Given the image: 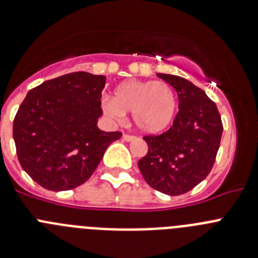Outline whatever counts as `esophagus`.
<instances>
[{"instance_id":"1","label":"esophagus","mask_w":258,"mask_h":258,"mask_svg":"<svg viewBox=\"0 0 258 258\" xmlns=\"http://www.w3.org/2000/svg\"><path fill=\"white\" fill-rule=\"evenodd\" d=\"M123 140L127 141V143H130V141H134L135 140V136H131V135H123Z\"/></svg>"}]
</instances>
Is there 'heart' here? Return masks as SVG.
<instances>
[{
  "label": "heart",
  "mask_w": 258,
  "mask_h": 258,
  "mask_svg": "<svg viewBox=\"0 0 258 258\" xmlns=\"http://www.w3.org/2000/svg\"><path fill=\"white\" fill-rule=\"evenodd\" d=\"M177 105V94L169 83L128 80L115 87L113 99L103 101V110L117 120L132 113L135 126L141 132L158 135L172 124Z\"/></svg>",
  "instance_id": "1"
}]
</instances>
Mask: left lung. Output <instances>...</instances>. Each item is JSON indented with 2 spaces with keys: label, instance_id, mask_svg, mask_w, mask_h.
Wrapping results in <instances>:
<instances>
[{
  "label": "left lung",
  "instance_id": "left-lung-1",
  "mask_svg": "<svg viewBox=\"0 0 258 258\" xmlns=\"http://www.w3.org/2000/svg\"><path fill=\"white\" fill-rule=\"evenodd\" d=\"M157 76L177 92L178 113L168 131L144 138L149 150L139 168L153 189L181 196L211 172L224 128L217 106L203 90L178 76Z\"/></svg>",
  "mask_w": 258,
  "mask_h": 258
}]
</instances>
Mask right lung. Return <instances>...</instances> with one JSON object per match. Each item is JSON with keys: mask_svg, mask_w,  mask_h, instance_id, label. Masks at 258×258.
<instances>
[{"mask_svg": "<svg viewBox=\"0 0 258 258\" xmlns=\"http://www.w3.org/2000/svg\"><path fill=\"white\" fill-rule=\"evenodd\" d=\"M105 76L76 72L46 81L28 92L14 119L13 136L23 169L52 191L89 180L120 132L97 127L103 115Z\"/></svg>", "mask_w": 258, "mask_h": 258, "instance_id": "1", "label": "right lung"}]
</instances>
